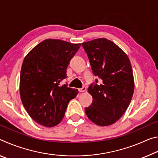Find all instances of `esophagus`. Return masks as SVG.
I'll return each mask as SVG.
<instances>
[{"mask_svg":"<svg viewBox=\"0 0 158 158\" xmlns=\"http://www.w3.org/2000/svg\"><path fill=\"white\" fill-rule=\"evenodd\" d=\"M85 90H86V88H85V86L82 87L81 89H79V91L81 92H81H85Z\"/></svg>","mask_w":158,"mask_h":158,"instance_id":"esophagus-1","label":"esophagus"}]
</instances>
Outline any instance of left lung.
Here are the masks:
<instances>
[{"mask_svg":"<svg viewBox=\"0 0 158 158\" xmlns=\"http://www.w3.org/2000/svg\"><path fill=\"white\" fill-rule=\"evenodd\" d=\"M93 73L101 84L89 85L93 102L85 108L88 118L96 125L108 126L121 118L132 100L135 82L129 58L116 44L106 38L81 44Z\"/></svg>","mask_w":158,"mask_h":158,"instance_id":"8db88e82","label":"left lung"}]
</instances>
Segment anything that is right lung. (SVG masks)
Masks as SVG:
<instances>
[{
	"mask_svg": "<svg viewBox=\"0 0 158 158\" xmlns=\"http://www.w3.org/2000/svg\"><path fill=\"white\" fill-rule=\"evenodd\" d=\"M81 44L47 39L29 52L20 74L21 100L32 119L52 127L62 121L67 106L78 90L60 85Z\"/></svg>",
	"mask_w": 158,
	"mask_h": 158,
	"instance_id": "add662e5",
	"label": "right lung"
}]
</instances>
